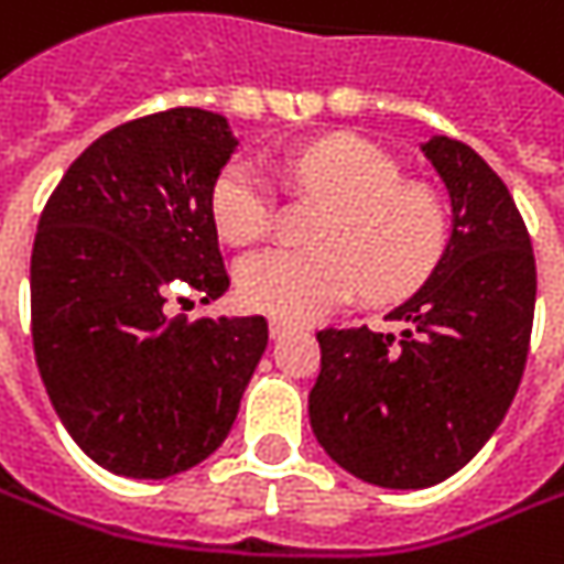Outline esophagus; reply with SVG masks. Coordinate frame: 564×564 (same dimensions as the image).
Returning <instances> with one entry per match:
<instances>
[{
	"label": "esophagus",
	"instance_id": "1",
	"mask_svg": "<svg viewBox=\"0 0 564 564\" xmlns=\"http://www.w3.org/2000/svg\"><path fill=\"white\" fill-rule=\"evenodd\" d=\"M268 330H271V337H274V340H281V337H286V334L293 330V324L283 318H271L268 321Z\"/></svg>",
	"mask_w": 564,
	"mask_h": 564
}]
</instances>
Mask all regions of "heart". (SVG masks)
Wrapping results in <instances>:
<instances>
[{"label": "heart", "mask_w": 564, "mask_h": 564, "mask_svg": "<svg viewBox=\"0 0 564 564\" xmlns=\"http://www.w3.org/2000/svg\"><path fill=\"white\" fill-rule=\"evenodd\" d=\"M293 196L321 205L308 227L312 249H259L237 264L240 300L283 321H312L346 302H390L415 290L446 243V208L375 143L330 137L283 162ZM208 208L227 243H256L274 227V186L252 159L218 171Z\"/></svg>", "instance_id": "b5f03b06"}]
</instances>
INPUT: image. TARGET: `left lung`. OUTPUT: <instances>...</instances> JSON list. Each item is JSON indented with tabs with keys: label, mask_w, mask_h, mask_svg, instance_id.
Instances as JSON below:
<instances>
[{
	"label": "left lung",
	"mask_w": 564,
	"mask_h": 564,
	"mask_svg": "<svg viewBox=\"0 0 564 564\" xmlns=\"http://www.w3.org/2000/svg\"><path fill=\"white\" fill-rule=\"evenodd\" d=\"M453 205L431 278L387 315L399 334L318 330L321 375L308 393L324 453L390 490L434 487L494 437L524 375L536 302L528 227L475 149L421 143Z\"/></svg>",
	"instance_id": "8db88e82"
}]
</instances>
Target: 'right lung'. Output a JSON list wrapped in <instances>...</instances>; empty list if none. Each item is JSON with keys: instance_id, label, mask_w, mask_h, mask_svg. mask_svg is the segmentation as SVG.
<instances>
[{"instance_id": "1", "label": "right lung", "mask_w": 564, "mask_h": 564, "mask_svg": "<svg viewBox=\"0 0 564 564\" xmlns=\"http://www.w3.org/2000/svg\"><path fill=\"white\" fill-rule=\"evenodd\" d=\"M237 137L167 108L115 127L65 171L30 256L36 368L74 443L111 475H181L234 427L268 321L167 318V296H224L208 193Z\"/></svg>"}]
</instances>
